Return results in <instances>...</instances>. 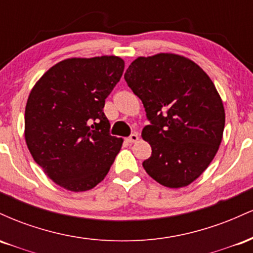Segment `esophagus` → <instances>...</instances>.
Segmentation results:
<instances>
[{
    "mask_svg": "<svg viewBox=\"0 0 253 253\" xmlns=\"http://www.w3.org/2000/svg\"><path fill=\"white\" fill-rule=\"evenodd\" d=\"M139 139V135L136 134V133H133V134H130L128 138H126V141L127 143H135V141H138Z\"/></svg>",
    "mask_w": 253,
    "mask_h": 253,
    "instance_id": "esophagus-1",
    "label": "esophagus"
}]
</instances>
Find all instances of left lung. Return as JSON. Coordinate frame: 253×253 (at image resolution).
<instances>
[{
  "label": "left lung",
  "mask_w": 253,
  "mask_h": 253,
  "mask_svg": "<svg viewBox=\"0 0 253 253\" xmlns=\"http://www.w3.org/2000/svg\"><path fill=\"white\" fill-rule=\"evenodd\" d=\"M125 80L150 121L141 132L152 149L144 169L164 187H187L222 140L225 109L215 85L196 63L173 53L138 57Z\"/></svg>",
  "instance_id": "8db88e82"
}]
</instances>
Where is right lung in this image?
Listing matches in <instances>:
<instances>
[{"mask_svg":"<svg viewBox=\"0 0 253 253\" xmlns=\"http://www.w3.org/2000/svg\"><path fill=\"white\" fill-rule=\"evenodd\" d=\"M124 69L117 56L69 58L48 69L31 90L26 144L36 163L64 189H92L123 146V139L109 134L103 107Z\"/></svg>","mask_w":253,"mask_h":253,"instance_id":"right-lung-1","label":"right lung"}]
</instances>
